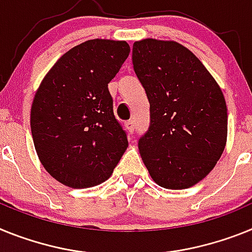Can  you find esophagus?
<instances>
[{
  "label": "esophagus",
  "mask_w": 252,
  "mask_h": 252,
  "mask_svg": "<svg viewBox=\"0 0 252 252\" xmlns=\"http://www.w3.org/2000/svg\"><path fill=\"white\" fill-rule=\"evenodd\" d=\"M126 129L128 130L129 133H133L134 132V129H135V123H134V120H128V122H126Z\"/></svg>",
  "instance_id": "obj_1"
}]
</instances>
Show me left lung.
<instances>
[{
  "label": "left lung",
  "instance_id": "left-lung-1",
  "mask_svg": "<svg viewBox=\"0 0 252 252\" xmlns=\"http://www.w3.org/2000/svg\"><path fill=\"white\" fill-rule=\"evenodd\" d=\"M132 61L150 101V126L138 141L144 165L159 187H192L212 171L226 146L222 90L176 41H135Z\"/></svg>",
  "mask_w": 252,
  "mask_h": 252
}]
</instances>
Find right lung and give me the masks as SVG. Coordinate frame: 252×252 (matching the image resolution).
<instances>
[{"instance_id": "right-lung-1", "label": "right lung", "mask_w": 252, "mask_h": 252, "mask_svg": "<svg viewBox=\"0 0 252 252\" xmlns=\"http://www.w3.org/2000/svg\"><path fill=\"white\" fill-rule=\"evenodd\" d=\"M129 52L126 41H85L57 61L35 94V150L45 170L67 187L84 189L108 180L128 147L108 84Z\"/></svg>"}]
</instances>
